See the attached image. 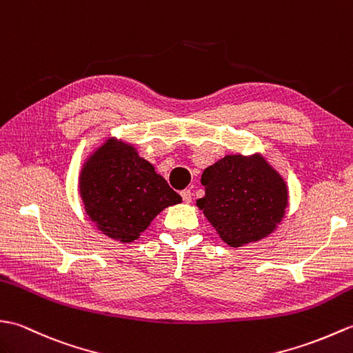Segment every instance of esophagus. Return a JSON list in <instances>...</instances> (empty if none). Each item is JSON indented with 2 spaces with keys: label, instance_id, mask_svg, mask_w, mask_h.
Listing matches in <instances>:
<instances>
[{
  "label": "esophagus",
  "instance_id": "1",
  "mask_svg": "<svg viewBox=\"0 0 353 353\" xmlns=\"http://www.w3.org/2000/svg\"><path fill=\"white\" fill-rule=\"evenodd\" d=\"M181 198H183V201L187 202V203L192 202V192H190L189 189H184V190L181 192Z\"/></svg>",
  "mask_w": 353,
  "mask_h": 353
}]
</instances>
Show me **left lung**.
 I'll list each match as a JSON object with an SVG mask.
<instances>
[{
    "instance_id": "left-lung-1",
    "label": "left lung",
    "mask_w": 353,
    "mask_h": 353,
    "mask_svg": "<svg viewBox=\"0 0 353 353\" xmlns=\"http://www.w3.org/2000/svg\"><path fill=\"white\" fill-rule=\"evenodd\" d=\"M201 183L205 196L196 205L231 248L268 237L285 214V181L258 154L225 155L203 170Z\"/></svg>"
}]
</instances>
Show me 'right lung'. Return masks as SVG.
<instances>
[{"label":"right lung","instance_id":"obj_1","mask_svg":"<svg viewBox=\"0 0 353 353\" xmlns=\"http://www.w3.org/2000/svg\"><path fill=\"white\" fill-rule=\"evenodd\" d=\"M78 187L90 221L122 243L139 239L157 214L181 202L134 146L116 139L105 140L85 160Z\"/></svg>","mask_w":353,"mask_h":353}]
</instances>
